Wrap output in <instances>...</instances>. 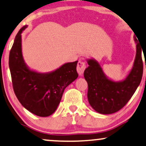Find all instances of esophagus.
<instances>
[{"label": "esophagus", "mask_w": 146, "mask_h": 146, "mask_svg": "<svg viewBox=\"0 0 146 146\" xmlns=\"http://www.w3.org/2000/svg\"><path fill=\"white\" fill-rule=\"evenodd\" d=\"M86 69V64L84 62L79 61L77 65V72L79 74L80 76H82L84 72Z\"/></svg>", "instance_id": "1"}]
</instances>
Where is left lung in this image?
I'll list each match as a JSON object with an SVG mask.
<instances>
[{"label": "left lung", "instance_id": "obj_1", "mask_svg": "<svg viewBox=\"0 0 146 146\" xmlns=\"http://www.w3.org/2000/svg\"><path fill=\"white\" fill-rule=\"evenodd\" d=\"M135 35V60L131 70L122 80L114 81L109 78L96 60L92 58L86 59L89 66L85 69L84 76L88 86V100L97 112L110 114L119 111L130 100L140 84L143 74V50Z\"/></svg>", "mask_w": 146, "mask_h": 146}]
</instances>
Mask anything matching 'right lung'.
Wrapping results in <instances>:
<instances>
[{
    "label": "right lung",
    "instance_id": "obj_1",
    "mask_svg": "<svg viewBox=\"0 0 146 146\" xmlns=\"http://www.w3.org/2000/svg\"><path fill=\"white\" fill-rule=\"evenodd\" d=\"M27 27L25 26L17 33L10 52L9 64L13 89L25 108L38 116L47 117L57 109L66 88L78 76V61L65 63L49 72L30 68L22 52V33Z\"/></svg>",
    "mask_w": 146,
    "mask_h": 146
}]
</instances>
